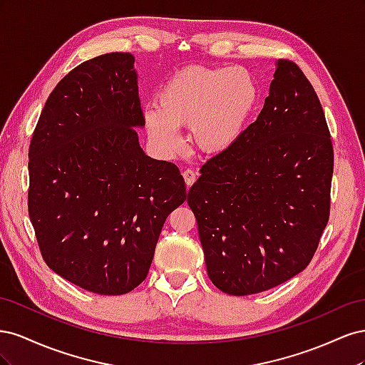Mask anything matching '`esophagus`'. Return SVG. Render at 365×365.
Wrapping results in <instances>:
<instances>
[{"label": "esophagus", "mask_w": 365, "mask_h": 365, "mask_svg": "<svg viewBox=\"0 0 365 365\" xmlns=\"http://www.w3.org/2000/svg\"><path fill=\"white\" fill-rule=\"evenodd\" d=\"M182 176H184V181H185L187 187H190L196 181V172L192 169H185L182 172Z\"/></svg>", "instance_id": "1"}]
</instances>
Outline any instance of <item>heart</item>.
Wrapping results in <instances>:
<instances>
[{"label": "heart", "mask_w": 365, "mask_h": 365, "mask_svg": "<svg viewBox=\"0 0 365 365\" xmlns=\"http://www.w3.org/2000/svg\"><path fill=\"white\" fill-rule=\"evenodd\" d=\"M259 88L244 68L192 67L173 74L157 96V109L145 114L149 138L165 153L184 146L178 128H190L205 152L233 146L256 108Z\"/></svg>", "instance_id": "heart-1"}]
</instances>
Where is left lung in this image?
Instances as JSON below:
<instances>
[{"label":"left lung","instance_id":"8db88e82","mask_svg":"<svg viewBox=\"0 0 365 365\" xmlns=\"http://www.w3.org/2000/svg\"><path fill=\"white\" fill-rule=\"evenodd\" d=\"M332 173L318 96L297 63L279 59L257 120L189 190L216 288L251 295L302 272L327 225Z\"/></svg>","mask_w":365,"mask_h":365}]
</instances>
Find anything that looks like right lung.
<instances>
[{
	"instance_id": "right-lung-1",
	"label": "right lung",
	"mask_w": 365,
	"mask_h": 365,
	"mask_svg": "<svg viewBox=\"0 0 365 365\" xmlns=\"http://www.w3.org/2000/svg\"><path fill=\"white\" fill-rule=\"evenodd\" d=\"M130 53L71 70L48 96L29 149V216L43 260L102 295L146 279L165 219L187 197L173 163L148 157Z\"/></svg>"
}]
</instances>
